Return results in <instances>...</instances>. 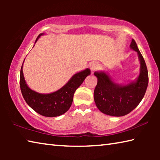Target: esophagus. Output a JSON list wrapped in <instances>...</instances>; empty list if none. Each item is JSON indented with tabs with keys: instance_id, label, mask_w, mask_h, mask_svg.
<instances>
[{
	"instance_id": "34e87169",
	"label": "esophagus",
	"mask_w": 160,
	"mask_h": 160,
	"mask_svg": "<svg viewBox=\"0 0 160 160\" xmlns=\"http://www.w3.org/2000/svg\"><path fill=\"white\" fill-rule=\"evenodd\" d=\"M90 68L92 72H94L96 71V70L99 68V65L96 62H92V63H90Z\"/></svg>"
}]
</instances>
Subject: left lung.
<instances>
[{
  "label": "left lung",
  "instance_id": "left-lung-1",
  "mask_svg": "<svg viewBox=\"0 0 160 160\" xmlns=\"http://www.w3.org/2000/svg\"><path fill=\"white\" fill-rule=\"evenodd\" d=\"M130 47L138 54L140 72L136 81L126 85L113 82L104 72H95L97 84L94 99L100 112L107 115L123 116L132 112L141 102L148 85V72L145 62L134 39Z\"/></svg>",
  "mask_w": 160,
  "mask_h": 160
}]
</instances>
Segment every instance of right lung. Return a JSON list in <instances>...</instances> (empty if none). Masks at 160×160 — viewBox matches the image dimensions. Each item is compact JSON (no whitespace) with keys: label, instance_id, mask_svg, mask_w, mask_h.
<instances>
[{"label":"right lung","instance_id":"right-lung-1","mask_svg":"<svg viewBox=\"0 0 160 160\" xmlns=\"http://www.w3.org/2000/svg\"><path fill=\"white\" fill-rule=\"evenodd\" d=\"M43 34V33L40 34L37 37L35 43ZM90 74V70L87 68L75 74L68 82L58 91L50 94H40L32 90L27 85L22 66L20 76V90L27 104L32 109L44 116L56 117L63 114L70 109L75 90Z\"/></svg>","mask_w":160,"mask_h":160}]
</instances>
